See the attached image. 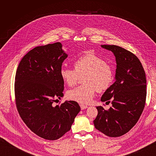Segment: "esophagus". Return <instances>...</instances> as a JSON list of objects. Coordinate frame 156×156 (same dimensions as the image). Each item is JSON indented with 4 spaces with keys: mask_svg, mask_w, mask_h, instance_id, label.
<instances>
[{
    "mask_svg": "<svg viewBox=\"0 0 156 156\" xmlns=\"http://www.w3.org/2000/svg\"><path fill=\"white\" fill-rule=\"evenodd\" d=\"M80 107H81V108L82 110H84V109H85V108H88V106L84 105H80Z\"/></svg>",
    "mask_w": 156,
    "mask_h": 156,
    "instance_id": "1",
    "label": "esophagus"
}]
</instances>
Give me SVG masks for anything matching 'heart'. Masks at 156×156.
<instances>
[{"mask_svg":"<svg viewBox=\"0 0 156 156\" xmlns=\"http://www.w3.org/2000/svg\"><path fill=\"white\" fill-rule=\"evenodd\" d=\"M74 68L62 66L60 77L69 87L77 83L79 75L86 73L84 83L68 92L69 100L82 104H88L96 90L104 92L111 87L114 79V73L111 66L94 52L88 51L75 60Z\"/></svg>","mask_w":156,"mask_h":156,"instance_id":"obj_1","label":"heart"}]
</instances>
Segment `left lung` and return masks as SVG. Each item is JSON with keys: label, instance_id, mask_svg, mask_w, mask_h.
Segmentation results:
<instances>
[{"label": "left lung", "instance_id": "1", "mask_svg": "<svg viewBox=\"0 0 156 156\" xmlns=\"http://www.w3.org/2000/svg\"><path fill=\"white\" fill-rule=\"evenodd\" d=\"M101 46L112 51L116 58L115 82L101 98L103 102L111 101L112 107L108 110L97 107L94 124L105 135L117 137L127 133L142 114L146 97V75L139 59L131 52L114 45Z\"/></svg>", "mask_w": 156, "mask_h": 156}]
</instances>
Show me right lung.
I'll list each match as a JSON object with an SVG mask.
<instances>
[{"instance_id":"right-lung-1","label":"right lung","mask_w":156,"mask_h":156,"mask_svg":"<svg viewBox=\"0 0 156 156\" xmlns=\"http://www.w3.org/2000/svg\"><path fill=\"white\" fill-rule=\"evenodd\" d=\"M62 47L56 42L30 50L19 64L14 85L21 119L37 136L51 140L69 131L81 111L75 101L53 105L56 99L64 96V82L60 70L68 55Z\"/></svg>"}]
</instances>
